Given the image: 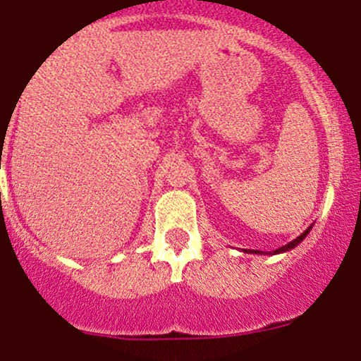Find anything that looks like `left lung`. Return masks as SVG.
<instances>
[{
    "instance_id": "left-lung-1",
    "label": "left lung",
    "mask_w": 361,
    "mask_h": 361,
    "mask_svg": "<svg viewBox=\"0 0 361 361\" xmlns=\"http://www.w3.org/2000/svg\"><path fill=\"white\" fill-rule=\"evenodd\" d=\"M311 228H312V225H311V227H307V228H305V231L302 232V234L298 235L297 239H293L292 243H288V245L281 246V248H278V250H274V251H269V253H271V255H278V253H285V251H290V250H293L295 246H298V245H300L302 241H304V239H305V235H307L309 232H311ZM245 251H246V250H245ZM246 253H258V255H260L262 251H258V250H250V251H246Z\"/></svg>"
}]
</instances>
